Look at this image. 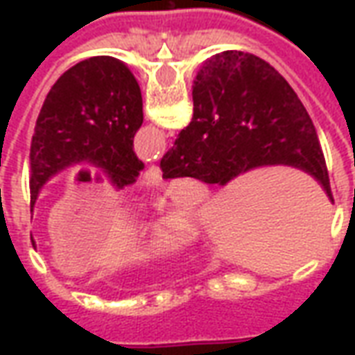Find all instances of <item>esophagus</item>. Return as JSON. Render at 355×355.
Returning a JSON list of instances; mask_svg holds the SVG:
<instances>
[{"mask_svg": "<svg viewBox=\"0 0 355 355\" xmlns=\"http://www.w3.org/2000/svg\"><path fill=\"white\" fill-rule=\"evenodd\" d=\"M144 180H146L148 184H152V186L162 184V171H159V167H157V165L148 167L146 173H144Z\"/></svg>", "mask_w": 355, "mask_h": 355, "instance_id": "obj_1", "label": "esophagus"}]
</instances>
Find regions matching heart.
<instances>
[{
  "label": "heart",
  "instance_id": "obj_1",
  "mask_svg": "<svg viewBox=\"0 0 355 355\" xmlns=\"http://www.w3.org/2000/svg\"><path fill=\"white\" fill-rule=\"evenodd\" d=\"M193 218L186 211H173L171 220L155 224L148 232L144 243L140 247V253L144 259H163L178 253L184 249L193 238L192 232Z\"/></svg>",
  "mask_w": 355,
  "mask_h": 355
}]
</instances>
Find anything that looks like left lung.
<instances>
[{
  "mask_svg": "<svg viewBox=\"0 0 355 355\" xmlns=\"http://www.w3.org/2000/svg\"><path fill=\"white\" fill-rule=\"evenodd\" d=\"M142 119L139 83L121 60L93 57L66 70L51 87L35 121L30 211L45 182L76 163L101 167L117 190L132 184L144 169L132 152Z\"/></svg>",
  "mask_w": 355,
  "mask_h": 355,
  "instance_id": "1",
  "label": "left lung"
}]
</instances>
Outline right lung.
Wrapping results in <instances>:
<instances>
[{"label":"right lung","mask_w":355,"mask_h":355,"mask_svg":"<svg viewBox=\"0 0 355 355\" xmlns=\"http://www.w3.org/2000/svg\"><path fill=\"white\" fill-rule=\"evenodd\" d=\"M193 116L162 157L163 178L192 177L224 186L264 165L312 175L333 201L312 119L282 73L266 60L224 51L193 80Z\"/></svg>","instance_id":"add662e5"}]
</instances>
